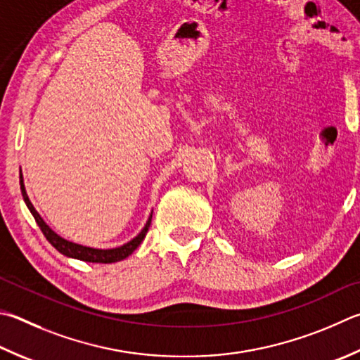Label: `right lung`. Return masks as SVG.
I'll return each instance as SVG.
<instances>
[{"mask_svg":"<svg viewBox=\"0 0 360 360\" xmlns=\"http://www.w3.org/2000/svg\"><path fill=\"white\" fill-rule=\"evenodd\" d=\"M20 188H22V195H23V200L26 202V206H28V209L32 214V217H34V220H36V224L39 225V228H41V231L44 233V236L47 238L49 243L53 245L58 252L66 255V257L77 258V259H82V261H88V263H116V261H121L124 258H127L129 255L134 253L135 248L141 244V240L145 239L146 233L149 230V225H151L153 214L149 215L146 225H145V228H143L139 236H135L132 240H129L127 244H124L121 247L108 248V250H102V248L84 247V245L70 243V240H66V239H63L61 236H58V234L53 230H51V228L47 224H45L44 219L41 217V215H39V212L34 209V206L31 205L28 195H26L22 169H20Z\"/></svg>","mask_w":360,"mask_h":360,"instance_id":"1","label":"right lung"}]
</instances>
